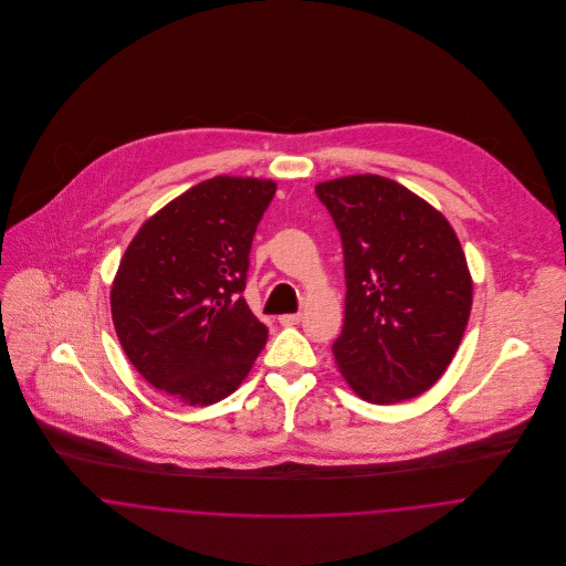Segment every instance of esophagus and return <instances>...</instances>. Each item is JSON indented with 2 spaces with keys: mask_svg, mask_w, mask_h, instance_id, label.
Segmentation results:
<instances>
[{
  "mask_svg": "<svg viewBox=\"0 0 566 566\" xmlns=\"http://www.w3.org/2000/svg\"><path fill=\"white\" fill-rule=\"evenodd\" d=\"M303 321V314L298 312V314H283V316H279V323L281 324H298Z\"/></svg>",
  "mask_w": 566,
  "mask_h": 566,
  "instance_id": "obj_1",
  "label": "esophagus"
}]
</instances>
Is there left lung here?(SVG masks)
I'll use <instances>...</instances> for the list:
<instances>
[{
    "mask_svg": "<svg viewBox=\"0 0 566 566\" xmlns=\"http://www.w3.org/2000/svg\"><path fill=\"white\" fill-rule=\"evenodd\" d=\"M344 250V326L335 361L368 403L429 390L451 364L473 305L451 224L407 187L357 174L316 187Z\"/></svg>",
    "mask_w": 566,
    "mask_h": 566,
    "instance_id": "1",
    "label": "left lung"
}]
</instances>
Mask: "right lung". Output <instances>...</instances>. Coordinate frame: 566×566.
Listing matches in <instances>:
<instances>
[{
  "label": "right lung",
  "mask_w": 566,
  "mask_h": 566,
  "mask_svg": "<svg viewBox=\"0 0 566 566\" xmlns=\"http://www.w3.org/2000/svg\"><path fill=\"white\" fill-rule=\"evenodd\" d=\"M276 185L216 176L150 218L124 252L111 312L142 377L187 405L218 403L245 379L268 326L242 292L250 245Z\"/></svg>",
  "instance_id": "obj_1"
}]
</instances>
